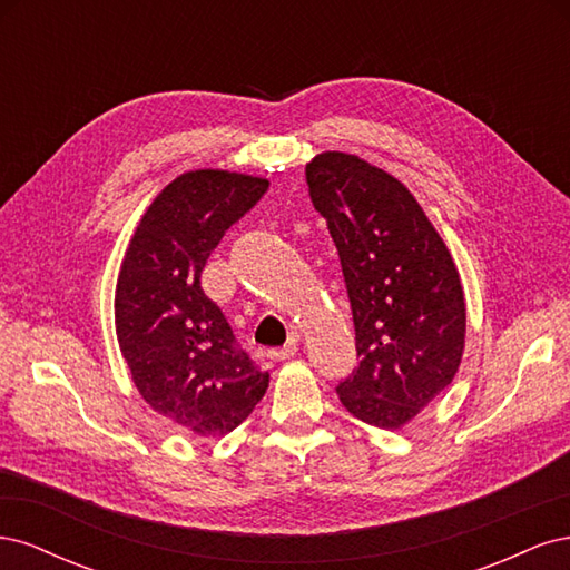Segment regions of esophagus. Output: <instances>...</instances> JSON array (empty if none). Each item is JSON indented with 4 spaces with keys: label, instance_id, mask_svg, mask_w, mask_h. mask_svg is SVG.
<instances>
[{
    "label": "esophagus",
    "instance_id": "1",
    "mask_svg": "<svg viewBox=\"0 0 570 570\" xmlns=\"http://www.w3.org/2000/svg\"><path fill=\"white\" fill-rule=\"evenodd\" d=\"M295 354H297V340H289L287 344H283V347L268 352V356H271L273 361H283V358L295 356Z\"/></svg>",
    "mask_w": 570,
    "mask_h": 570
}]
</instances>
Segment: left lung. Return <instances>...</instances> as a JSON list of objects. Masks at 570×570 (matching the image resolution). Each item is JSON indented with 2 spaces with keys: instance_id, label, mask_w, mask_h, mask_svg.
I'll use <instances>...</instances> for the list:
<instances>
[{
  "instance_id": "1",
  "label": "left lung",
  "mask_w": 570,
  "mask_h": 570,
  "mask_svg": "<svg viewBox=\"0 0 570 570\" xmlns=\"http://www.w3.org/2000/svg\"><path fill=\"white\" fill-rule=\"evenodd\" d=\"M314 209L340 254L358 366L337 385L352 416L396 430L452 383L465 302L452 254L409 189L354 154L306 164Z\"/></svg>"
}]
</instances>
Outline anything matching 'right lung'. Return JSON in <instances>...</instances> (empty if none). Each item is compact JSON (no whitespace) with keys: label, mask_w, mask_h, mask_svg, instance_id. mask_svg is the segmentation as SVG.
<instances>
[{"label":"right lung","mask_w":570,"mask_h":570,"mask_svg":"<svg viewBox=\"0 0 570 570\" xmlns=\"http://www.w3.org/2000/svg\"><path fill=\"white\" fill-rule=\"evenodd\" d=\"M266 189L268 180L230 170L178 176L149 204L118 273L116 335L135 387L202 438L230 433L268 387V371L254 366L199 283L220 237Z\"/></svg>","instance_id":"1"}]
</instances>
